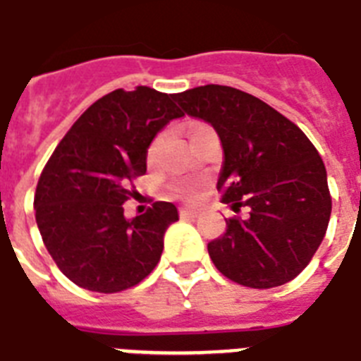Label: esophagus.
I'll list each match as a JSON object with an SVG mask.
<instances>
[{"instance_id":"esophagus-1","label":"esophagus","mask_w":361,"mask_h":361,"mask_svg":"<svg viewBox=\"0 0 361 361\" xmlns=\"http://www.w3.org/2000/svg\"><path fill=\"white\" fill-rule=\"evenodd\" d=\"M180 215L183 216V219H195V216H198V211L187 209V207H183V209L180 211Z\"/></svg>"}]
</instances>
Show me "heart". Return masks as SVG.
Segmentation results:
<instances>
[{
	"instance_id": "1",
	"label": "heart",
	"mask_w": 361,
	"mask_h": 361,
	"mask_svg": "<svg viewBox=\"0 0 361 361\" xmlns=\"http://www.w3.org/2000/svg\"><path fill=\"white\" fill-rule=\"evenodd\" d=\"M180 192L181 195H187V196H195L196 187H180Z\"/></svg>"
}]
</instances>
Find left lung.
Here are the masks:
<instances>
[{"mask_svg":"<svg viewBox=\"0 0 361 361\" xmlns=\"http://www.w3.org/2000/svg\"><path fill=\"white\" fill-rule=\"evenodd\" d=\"M183 114L204 120L222 145L216 189L245 219L207 245L226 278L254 289L283 286L304 271L324 239L332 200L326 169L300 128L256 96L206 85L172 94Z\"/></svg>","mask_w":361,"mask_h":361,"instance_id":"left-lung-1","label":"left lung"}]
</instances>
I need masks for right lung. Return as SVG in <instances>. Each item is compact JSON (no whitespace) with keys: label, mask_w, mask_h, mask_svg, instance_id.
<instances>
[{"label":"right lung","mask_w":361,"mask_h":361,"mask_svg":"<svg viewBox=\"0 0 361 361\" xmlns=\"http://www.w3.org/2000/svg\"><path fill=\"white\" fill-rule=\"evenodd\" d=\"M183 116L172 94L150 87L118 89L90 105L44 166L37 192V226L49 256L83 289L118 293L145 280L159 263L171 202L124 216L130 181L146 172L152 140Z\"/></svg>","instance_id":"add662e5"}]
</instances>
